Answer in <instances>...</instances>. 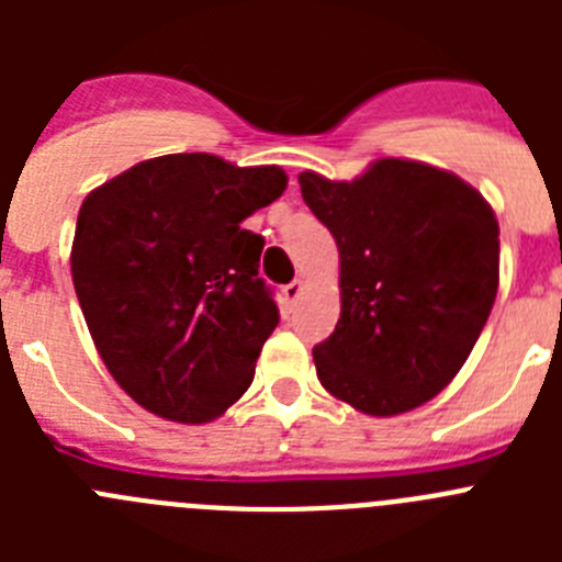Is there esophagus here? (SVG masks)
I'll use <instances>...</instances> for the list:
<instances>
[{
  "label": "esophagus",
  "mask_w": 562,
  "mask_h": 562,
  "mask_svg": "<svg viewBox=\"0 0 562 562\" xmlns=\"http://www.w3.org/2000/svg\"><path fill=\"white\" fill-rule=\"evenodd\" d=\"M301 290H304V281L301 278H295L292 284L284 286V304H295L297 295H301Z\"/></svg>",
  "instance_id": "esophagus-1"
}]
</instances>
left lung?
<instances>
[{
    "instance_id": "left-lung-1",
    "label": "left lung",
    "mask_w": 562,
    "mask_h": 562,
    "mask_svg": "<svg viewBox=\"0 0 562 562\" xmlns=\"http://www.w3.org/2000/svg\"><path fill=\"white\" fill-rule=\"evenodd\" d=\"M340 252V321L317 380L369 416L434 400L473 351L498 292V220L461 177L382 157L351 182L297 177Z\"/></svg>"
}]
</instances>
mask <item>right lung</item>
Returning a JSON list of instances; mask_svg holds the SVG:
<instances>
[{"mask_svg":"<svg viewBox=\"0 0 562 562\" xmlns=\"http://www.w3.org/2000/svg\"><path fill=\"white\" fill-rule=\"evenodd\" d=\"M286 188L278 166L166 154L89 193L72 284L114 382L151 414L202 425L250 389L278 326L258 278L265 238L241 227Z\"/></svg>","mask_w":562,"mask_h":562,"instance_id":"add662e5","label":"right lung"}]
</instances>
